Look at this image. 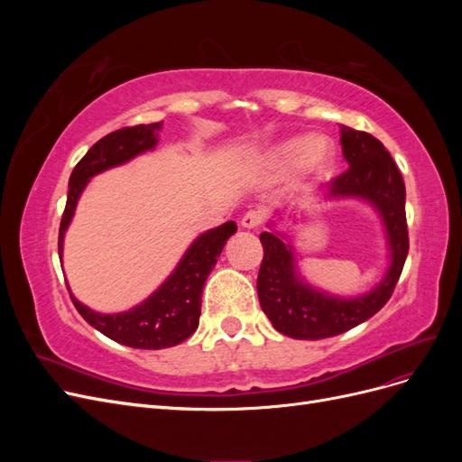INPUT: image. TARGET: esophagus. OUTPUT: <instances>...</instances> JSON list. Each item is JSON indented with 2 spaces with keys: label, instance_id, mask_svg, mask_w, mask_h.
<instances>
[{
  "label": "esophagus",
  "instance_id": "esophagus-1",
  "mask_svg": "<svg viewBox=\"0 0 462 462\" xmlns=\"http://www.w3.org/2000/svg\"><path fill=\"white\" fill-rule=\"evenodd\" d=\"M260 223H262V214L260 212H246L241 219V226L245 229H256V227H260Z\"/></svg>",
  "mask_w": 462,
  "mask_h": 462
}]
</instances>
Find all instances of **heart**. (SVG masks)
Segmentation results:
<instances>
[{"mask_svg": "<svg viewBox=\"0 0 462 462\" xmlns=\"http://www.w3.org/2000/svg\"><path fill=\"white\" fill-rule=\"evenodd\" d=\"M263 163L279 173L297 170L304 177H321L333 163V146L319 136H289L263 153Z\"/></svg>", "mask_w": 462, "mask_h": 462, "instance_id": "1", "label": "heart"}]
</instances>
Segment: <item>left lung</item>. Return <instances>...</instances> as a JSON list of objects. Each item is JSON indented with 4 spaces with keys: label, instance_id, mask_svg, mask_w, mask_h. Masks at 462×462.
I'll return each mask as SVG.
<instances>
[{
    "label": "left lung",
    "instance_id": "1",
    "mask_svg": "<svg viewBox=\"0 0 462 462\" xmlns=\"http://www.w3.org/2000/svg\"><path fill=\"white\" fill-rule=\"evenodd\" d=\"M341 127L348 170L328 185L324 200L356 199L370 204L383 223L389 265L382 282L356 297H339L310 285L300 275L291 236L273 229L260 235L263 260L258 273V299L273 328L292 339H326L356 328L383 309L409 254L404 183L385 146L368 133Z\"/></svg>",
    "mask_w": 462,
    "mask_h": 462
}]
</instances>
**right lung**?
Listing matches in <instances>:
<instances>
[{
	"instance_id": "right-lung-1",
	"label": "right lung",
	"mask_w": 462,
	"mask_h": 462,
	"mask_svg": "<svg viewBox=\"0 0 462 462\" xmlns=\"http://www.w3.org/2000/svg\"><path fill=\"white\" fill-rule=\"evenodd\" d=\"M162 125V121L136 125V127H125L109 133L100 138L87 152V156L75 165L71 179H69L67 204L60 226V260H63L65 231L71 226L75 208L88 180L97 173L127 163L141 153L156 148ZM235 231L236 223L227 221L197 236L183 258L179 260L171 275L146 300L133 306L131 310L117 314L96 312L77 300L69 289L75 309L92 328L121 345L158 351V348L183 343L199 328L204 283L209 272L214 270L223 246Z\"/></svg>"
}]
</instances>
